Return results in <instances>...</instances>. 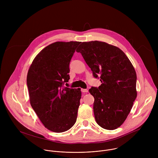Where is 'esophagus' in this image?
I'll return each mask as SVG.
<instances>
[{"instance_id": "obj_1", "label": "esophagus", "mask_w": 158, "mask_h": 158, "mask_svg": "<svg viewBox=\"0 0 158 158\" xmlns=\"http://www.w3.org/2000/svg\"><path fill=\"white\" fill-rule=\"evenodd\" d=\"M81 92L82 93H88V90L87 89H81Z\"/></svg>"}]
</instances>
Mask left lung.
Instances as JSON below:
<instances>
[{"instance_id":"8db88e82","label":"left lung","mask_w":158,"mask_h":158,"mask_svg":"<svg viewBox=\"0 0 158 158\" xmlns=\"http://www.w3.org/2000/svg\"><path fill=\"white\" fill-rule=\"evenodd\" d=\"M93 76L101 85L92 87L93 110L97 123L102 128L114 130L126 119L137 97L136 73L131 61L119 48L104 42H84L77 49Z\"/></svg>"}]
</instances>
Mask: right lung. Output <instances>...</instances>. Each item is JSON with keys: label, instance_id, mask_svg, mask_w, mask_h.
I'll return each instance as SVG.
<instances>
[{"label": "right lung", "instance_id": "right-lung-1", "mask_svg": "<svg viewBox=\"0 0 158 158\" xmlns=\"http://www.w3.org/2000/svg\"><path fill=\"white\" fill-rule=\"evenodd\" d=\"M81 42H56L34 58L27 76L30 102L49 130L62 132L75 124L81 89L63 87L70 79L69 64Z\"/></svg>", "mask_w": 158, "mask_h": 158}]
</instances>
